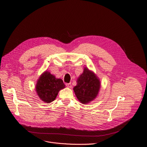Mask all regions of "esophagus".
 Masks as SVG:
<instances>
[{"label":"esophagus","mask_w":147,"mask_h":147,"mask_svg":"<svg viewBox=\"0 0 147 147\" xmlns=\"http://www.w3.org/2000/svg\"><path fill=\"white\" fill-rule=\"evenodd\" d=\"M65 85L67 86V87H68V88H71V83H66L65 84Z\"/></svg>","instance_id":"34e87169"}]
</instances>
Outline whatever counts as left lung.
I'll return each instance as SVG.
<instances>
[{"label":"left lung","instance_id":"left-lung-1","mask_svg":"<svg viewBox=\"0 0 147 147\" xmlns=\"http://www.w3.org/2000/svg\"><path fill=\"white\" fill-rule=\"evenodd\" d=\"M100 88V82L95 74L86 68L77 80V85L73 90L79 101L86 104L97 96Z\"/></svg>","mask_w":147,"mask_h":147}]
</instances>
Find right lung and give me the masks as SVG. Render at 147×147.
<instances>
[{
    "label": "right lung",
    "instance_id": "1",
    "mask_svg": "<svg viewBox=\"0 0 147 147\" xmlns=\"http://www.w3.org/2000/svg\"><path fill=\"white\" fill-rule=\"evenodd\" d=\"M65 88L63 81L57 79L49 72L46 71L38 79L36 90L43 101L49 103L54 101L59 91Z\"/></svg>",
    "mask_w": 147,
    "mask_h": 147
}]
</instances>
